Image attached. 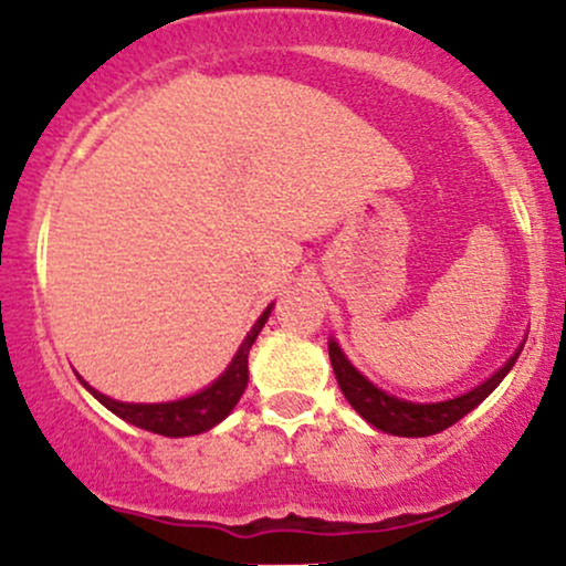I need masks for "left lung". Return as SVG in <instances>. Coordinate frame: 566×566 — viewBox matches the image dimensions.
Wrapping results in <instances>:
<instances>
[{
    "label": "left lung",
    "mask_w": 566,
    "mask_h": 566,
    "mask_svg": "<svg viewBox=\"0 0 566 566\" xmlns=\"http://www.w3.org/2000/svg\"><path fill=\"white\" fill-rule=\"evenodd\" d=\"M518 354L511 356L503 367L492 375L490 380H484L482 386H476L473 391L454 396L450 401H437V405H415V401L396 399V396L380 391L378 386H373L365 375L356 373V367L343 356V350L337 348L335 340H329V361H333L337 386H340L343 396L348 399V405L380 431L394 433V437H431V433H441L444 428L458 423L463 415H469L473 407H479L482 401L500 386V380L509 375V369L516 365Z\"/></svg>",
    "instance_id": "obj_1"
}]
</instances>
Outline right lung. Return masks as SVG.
<instances>
[{
    "label": "right lung",
    "mask_w": 566,
    "mask_h": 566,
    "mask_svg": "<svg viewBox=\"0 0 566 566\" xmlns=\"http://www.w3.org/2000/svg\"><path fill=\"white\" fill-rule=\"evenodd\" d=\"M271 308L263 311L261 319L255 322V327L250 329V335L244 337L242 348L237 350L233 361L229 365L220 378L212 382L205 391L188 396L180 401H167V405H127V401H116L103 396L95 388H90V394L101 401L103 407L112 409L114 415H119L127 423L143 428V431L161 433V437H193V433L210 431L212 426H218L226 415L237 407L239 396L247 388V354H250L252 343H255L258 333L263 329L265 319H269Z\"/></svg>",
    "instance_id": "right-lung-1"
}]
</instances>
